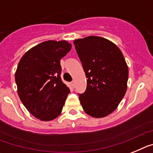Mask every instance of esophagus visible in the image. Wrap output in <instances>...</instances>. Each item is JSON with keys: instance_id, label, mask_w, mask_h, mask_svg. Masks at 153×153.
<instances>
[{"instance_id": "esophagus-1", "label": "esophagus", "mask_w": 153, "mask_h": 153, "mask_svg": "<svg viewBox=\"0 0 153 153\" xmlns=\"http://www.w3.org/2000/svg\"><path fill=\"white\" fill-rule=\"evenodd\" d=\"M71 86H72L73 88H75V82H74V81H73V82H71Z\"/></svg>"}]
</instances>
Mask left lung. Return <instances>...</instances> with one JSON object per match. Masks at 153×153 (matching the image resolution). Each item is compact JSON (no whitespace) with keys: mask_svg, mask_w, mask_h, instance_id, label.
<instances>
[{"mask_svg":"<svg viewBox=\"0 0 153 153\" xmlns=\"http://www.w3.org/2000/svg\"><path fill=\"white\" fill-rule=\"evenodd\" d=\"M87 79V88L79 95L85 113L103 118L117 108L127 90L128 68L115 44L99 36L74 41Z\"/></svg>","mask_w":153,"mask_h":153,"instance_id":"left-lung-1","label":"left lung"}]
</instances>
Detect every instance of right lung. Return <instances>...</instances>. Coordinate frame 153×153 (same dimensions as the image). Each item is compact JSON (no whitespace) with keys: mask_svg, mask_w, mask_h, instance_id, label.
Listing matches in <instances>:
<instances>
[{"mask_svg":"<svg viewBox=\"0 0 153 153\" xmlns=\"http://www.w3.org/2000/svg\"><path fill=\"white\" fill-rule=\"evenodd\" d=\"M71 48L67 41L49 40L31 48L18 63L15 72L18 96L39 120L51 121L62 112L70 89L61 78L60 60Z\"/></svg>","mask_w":153,"mask_h":153,"instance_id":"1","label":"right lung"}]
</instances>
